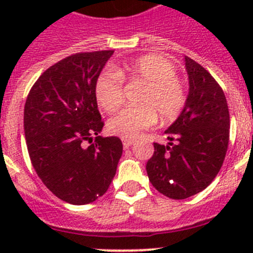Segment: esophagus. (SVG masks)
Masks as SVG:
<instances>
[{"label":"esophagus","mask_w":253,"mask_h":253,"mask_svg":"<svg viewBox=\"0 0 253 253\" xmlns=\"http://www.w3.org/2000/svg\"><path fill=\"white\" fill-rule=\"evenodd\" d=\"M133 143H134L133 139H123V146H124V148H129Z\"/></svg>","instance_id":"esophagus-1"}]
</instances>
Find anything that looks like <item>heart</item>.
<instances>
[{
    "label": "heart",
    "instance_id": "1",
    "mask_svg": "<svg viewBox=\"0 0 253 253\" xmlns=\"http://www.w3.org/2000/svg\"><path fill=\"white\" fill-rule=\"evenodd\" d=\"M144 86L139 96V106L128 107L111 116L107 129L124 139L135 138L157 122L169 123L177 118L186 104L184 84L176 77L173 64L162 55L148 54L99 76L95 86L96 100L106 113H114L123 104V80Z\"/></svg>",
    "mask_w": 253,
    "mask_h": 253
}]
</instances>
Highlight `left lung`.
Wrapping results in <instances>:
<instances>
[{
    "label": "left lung",
    "mask_w": 253,
    "mask_h": 253,
    "mask_svg": "<svg viewBox=\"0 0 253 253\" xmlns=\"http://www.w3.org/2000/svg\"><path fill=\"white\" fill-rule=\"evenodd\" d=\"M184 60L189 76L186 104L165 131L169 143H154V153L146 166L151 184L176 200L195 195L211 184L229 142V110L222 87L195 60Z\"/></svg>",
    "instance_id": "obj_1"
}]
</instances>
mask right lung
I'll list each match as a JSON object with an SVG mask.
<instances>
[{"label": "right lung", "instance_id": "1", "mask_svg": "<svg viewBox=\"0 0 253 253\" xmlns=\"http://www.w3.org/2000/svg\"><path fill=\"white\" fill-rule=\"evenodd\" d=\"M113 53H76L59 60L38 78L26 99L24 130L33 167L69 204H90L104 195L122 157L119 138L99 135L104 122L95 95Z\"/></svg>", "mask_w": 253, "mask_h": 253}]
</instances>
